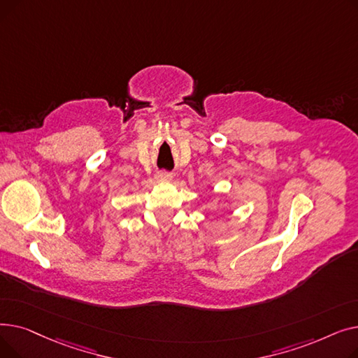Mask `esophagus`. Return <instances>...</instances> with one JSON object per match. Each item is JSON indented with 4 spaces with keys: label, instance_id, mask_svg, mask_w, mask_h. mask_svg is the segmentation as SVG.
I'll return each mask as SVG.
<instances>
[{
    "label": "esophagus",
    "instance_id": "esophagus-1",
    "mask_svg": "<svg viewBox=\"0 0 358 358\" xmlns=\"http://www.w3.org/2000/svg\"><path fill=\"white\" fill-rule=\"evenodd\" d=\"M173 178V174L171 173H165V171H161V173H157L155 174V180L157 181H171Z\"/></svg>",
    "mask_w": 358,
    "mask_h": 358
}]
</instances>
